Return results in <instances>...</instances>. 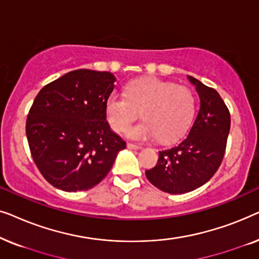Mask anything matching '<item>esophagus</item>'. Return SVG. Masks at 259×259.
<instances>
[{
	"instance_id": "34e87169",
	"label": "esophagus",
	"mask_w": 259,
	"mask_h": 259,
	"mask_svg": "<svg viewBox=\"0 0 259 259\" xmlns=\"http://www.w3.org/2000/svg\"><path fill=\"white\" fill-rule=\"evenodd\" d=\"M127 147L130 148V150H140V146H138V145H134V144H131V143H128L127 144Z\"/></svg>"
}]
</instances>
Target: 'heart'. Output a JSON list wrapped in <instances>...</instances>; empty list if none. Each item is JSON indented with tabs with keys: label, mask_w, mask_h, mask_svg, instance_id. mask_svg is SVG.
I'll list each match as a JSON object with an SVG mask.
<instances>
[{
	"label": "heart",
	"mask_w": 259,
	"mask_h": 259,
	"mask_svg": "<svg viewBox=\"0 0 259 259\" xmlns=\"http://www.w3.org/2000/svg\"><path fill=\"white\" fill-rule=\"evenodd\" d=\"M106 118L115 132H125L140 115L145 121L132 127L128 136L136 140L158 138L168 144L178 140L190 128L196 113V98L185 86H176L154 77L134 80L126 95H109Z\"/></svg>",
	"instance_id": "b5f03b06"
}]
</instances>
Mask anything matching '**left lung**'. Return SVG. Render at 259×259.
Here are the masks:
<instances>
[{
	"instance_id": "8db88e82",
	"label": "left lung",
	"mask_w": 259,
	"mask_h": 259,
	"mask_svg": "<svg viewBox=\"0 0 259 259\" xmlns=\"http://www.w3.org/2000/svg\"><path fill=\"white\" fill-rule=\"evenodd\" d=\"M199 95L200 108L189 136L169 150L159 152L157 165L145 172L159 190L182 194L210 180L224 158L230 112L221 95L193 76H187Z\"/></svg>"
}]
</instances>
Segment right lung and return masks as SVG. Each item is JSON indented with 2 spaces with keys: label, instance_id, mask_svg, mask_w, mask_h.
Here are the masks:
<instances>
[{
  "label": "right lung",
  "instance_id": "1",
  "mask_svg": "<svg viewBox=\"0 0 259 259\" xmlns=\"http://www.w3.org/2000/svg\"><path fill=\"white\" fill-rule=\"evenodd\" d=\"M114 82L109 72L77 69L35 98L26 122L28 144L38 171L56 189L76 192L98 185L126 147L106 121Z\"/></svg>",
  "mask_w": 259,
  "mask_h": 259
}]
</instances>
